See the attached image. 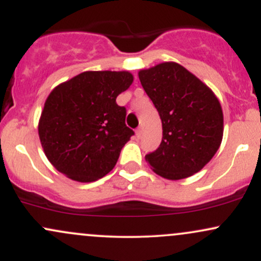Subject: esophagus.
<instances>
[{
  "label": "esophagus",
  "instance_id": "esophagus-1",
  "mask_svg": "<svg viewBox=\"0 0 261 261\" xmlns=\"http://www.w3.org/2000/svg\"><path fill=\"white\" fill-rule=\"evenodd\" d=\"M136 136L137 139H141V136H142V127H139L136 130Z\"/></svg>",
  "mask_w": 261,
  "mask_h": 261
}]
</instances>
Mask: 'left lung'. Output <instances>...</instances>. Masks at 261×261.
Listing matches in <instances>:
<instances>
[{
	"mask_svg": "<svg viewBox=\"0 0 261 261\" xmlns=\"http://www.w3.org/2000/svg\"><path fill=\"white\" fill-rule=\"evenodd\" d=\"M163 128L162 142L146 161L158 175L178 180L211 161L223 136V114L211 89L187 68L164 62L139 72Z\"/></svg>",
	"mask_w": 261,
	"mask_h": 261,
	"instance_id": "left-lung-1",
	"label": "left lung"
}]
</instances>
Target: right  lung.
Returning <instances> with one entry per match:
<instances>
[{"label":"right lung","mask_w":261,"mask_h":261,"mask_svg":"<svg viewBox=\"0 0 261 261\" xmlns=\"http://www.w3.org/2000/svg\"><path fill=\"white\" fill-rule=\"evenodd\" d=\"M121 71H87L50 93L39 121L47 160L73 180L103 178L115 167L135 133L125 124L126 108L116 97L133 83Z\"/></svg>","instance_id":"1"}]
</instances>
